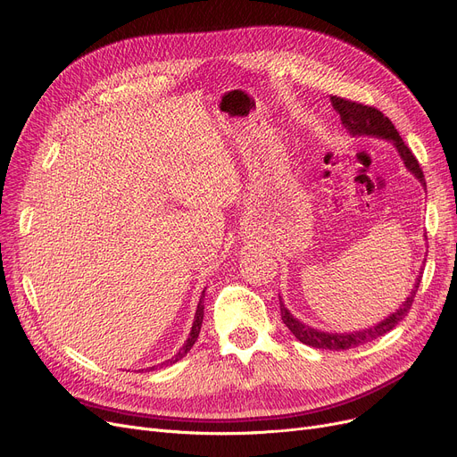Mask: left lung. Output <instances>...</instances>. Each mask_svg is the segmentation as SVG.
I'll return each instance as SVG.
<instances>
[{
	"instance_id": "8db88e82",
	"label": "left lung",
	"mask_w": 457,
	"mask_h": 457,
	"mask_svg": "<svg viewBox=\"0 0 457 457\" xmlns=\"http://www.w3.org/2000/svg\"><path fill=\"white\" fill-rule=\"evenodd\" d=\"M330 103H332L334 110L340 113L342 123L349 130V134H353V136H377V137H383V140H390L394 144V147L398 149L400 156L403 158V164L407 166V170L412 171L416 179H419L426 187L424 171H422L419 161H416V156L412 154V151L402 140L400 132L395 130V127L392 125V121L383 112H379L373 106H368V104L347 101V98L336 96V95L330 96ZM420 280H422V272H420L419 278H416L414 287H412L411 295L407 296V301L400 306V310H395L392 315L386 317V320H383L381 323H377L375 327L366 328V330L349 332V334L347 332L345 334H338V332L332 334V332H323V330L312 328V327L301 323L299 320H296V317H293L289 313V310L284 306L282 299H280L282 321L295 334L296 340L310 345V347L330 349V351H344V349H351V347H359L366 342L379 338V336H385L386 332H390L395 325H398L403 320V317L409 313V310L412 306L414 295H416V291H419Z\"/></svg>"
}]
</instances>
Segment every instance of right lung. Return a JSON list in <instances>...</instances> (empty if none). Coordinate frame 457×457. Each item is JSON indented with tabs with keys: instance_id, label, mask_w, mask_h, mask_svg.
I'll return each mask as SVG.
<instances>
[{
	"instance_id": "right-lung-1",
	"label": "right lung",
	"mask_w": 457,
	"mask_h": 457,
	"mask_svg": "<svg viewBox=\"0 0 457 457\" xmlns=\"http://www.w3.org/2000/svg\"><path fill=\"white\" fill-rule=\"evenodd\" d=\"M204 296H205V291L202 293V299H200V304H197V310H195V317H194V323H192V330H190V336H188V340H187V344L181 347V351L177 353L175 356H171L170 361H166L164 364H175L177 361H181L183 356L192 349V345L195 344V340H197V336H200V330H202V323H204ZM151 370H154V366L151 368Z\"/></svg>"
}]
</instances>
